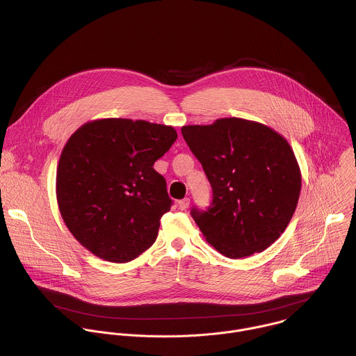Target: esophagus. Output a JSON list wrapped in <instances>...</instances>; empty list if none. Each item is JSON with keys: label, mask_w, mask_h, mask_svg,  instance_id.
I'll return each mask as SVG.
<instances>
[{"label": "esophagus", "mask_w": 356, "mask_h": 356, "mask_svg": "<svg viewBox=\"0 0 356 356\" xmlns=\"http://www.w3.org/2000/svg\"><path fill=\"white\" fill-rule=\"evenodd\" d=\"M189 203H191V200H189V199L179 200V202H178V208H179L181 211H185V209L189 207Z\"/></svg>", "instance_id": "1"}]
</instances>
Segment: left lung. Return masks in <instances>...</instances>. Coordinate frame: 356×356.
<instances>
[{
  "label": "left lung",
  "mask_w": 356,
  "mask_h": 356,
  "mask_svg": "<svg viewBox=\"0 0 356 356\" xmlns=\"http://www.w3.org/2000/svg\"><path fill=\"white\" fill-rule=\"evenodd\" d=\"M181 131L212 188L211 207L192 209L207 243L232 259L268 248L289 225L302 189L289 143L271 127L241 118Z\"/></svg>",
  "instance_id": "8db88e82"
}]
</instances>
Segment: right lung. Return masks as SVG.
Listing matches in <instances>:
<instances>
[{"label": "right lung", "mask_w": 356, "mask_h": 356, "mask_svg": "<svg viewBox=\"0 0 356 356\" xmlns=\"http://www.w3.org/2000/svg\"><path fill=\"white\" fill-rule=\"evenodd\" d=\"M177 137L171 126L106 118L82 124L68 138L56 196L65 226L82 247L126 263L152 245L160 218L171 207L153 164Z\"/></svg>", "instance_id": "right-lung-1"}]
</instances>
